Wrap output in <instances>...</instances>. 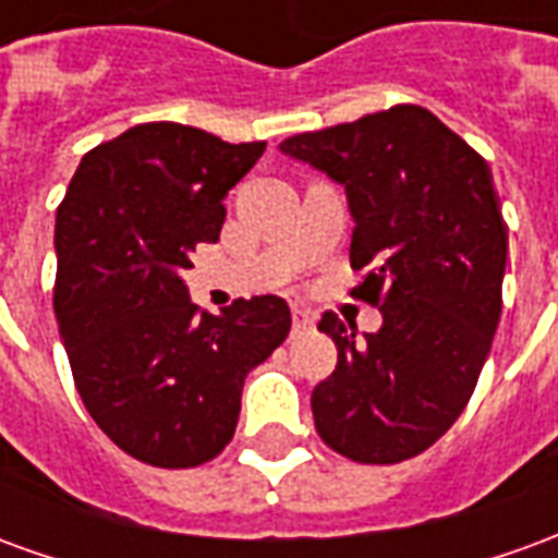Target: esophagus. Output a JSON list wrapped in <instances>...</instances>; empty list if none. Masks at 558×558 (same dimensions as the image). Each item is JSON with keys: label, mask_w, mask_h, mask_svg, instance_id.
<instances>
[{"label": "esophagus", "mask_w": 558, "mask_h": 558, "mask_svg": "<svg viewBox=\"0 0 558 558\" xmlns=\"http://www.w3.org/2000/svg\"><path fill=\"white\" fill-rule=\"evenodd\" d=\"M294 318V333H303V330H312L315 327V315L310 310H294L291 312Z\"/></svg>", "instance_id": "1"}]
</instances>
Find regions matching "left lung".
<instances>
[{"mask_svg": "<svg viewBox=\"0 0 558 558\" xmlns=\"http://www.w3.org/2000/svg\"><path fill=\"white\" fill-rule=\"evenodd\" d=\"M286 156L345 185L354 234L351 298L381 327L324 312L339 351L312 390L327 448L366 465L412 460L448 433L475 393L501 315L508 225L487 159L421 105H393L286 137Z\"/></svg>", "mask_w": 558, "mask_h": 558, "instance_id": "left-lung-1", "label": "left lung"}]
</instances>
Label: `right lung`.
<instances>
[{
    "label": "right lung",
    "mask_w": 558,
    "mask_h": 558,
    "mask_svg": "<svg viewBox=\"0 0 558 558\" xmlns=\"http://www.w3.org/2000/svg\"><path fill=\"white\" fill-rule=\"evenodd\" d=\"M267 149L144 122L83 156L57 209L53 310L74 387L101 433L156 469H195L234 438L246 375L286 342L282 298L189 300L183 270L216 243L225 195Z\"/></svg>",
    "instance_id": "add662e5"
}]
</instances>
